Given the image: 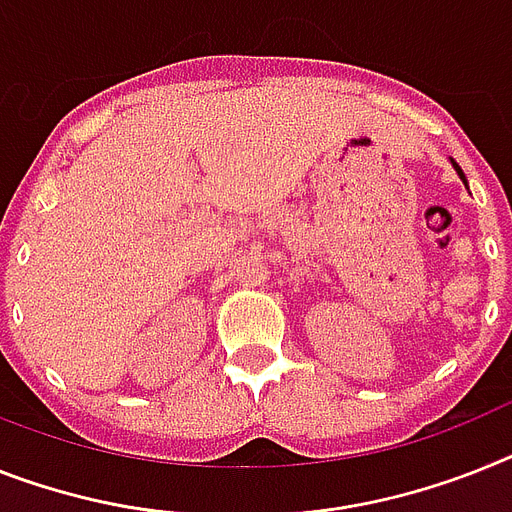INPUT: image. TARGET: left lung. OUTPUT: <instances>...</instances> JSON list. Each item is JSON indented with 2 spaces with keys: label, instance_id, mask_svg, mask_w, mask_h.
<instances>
[{
  "label": "left lung",
  "instance_id": "left-lung-1",
  "mask_svg": "<svg viewBox=\"0 0 512 512\" xmlns=\"http://www.w3.org/2000/svg\"><path fill=\"white\" fill-rule=\"evenodd\" d=\"M450 163H453V169H455V171H458V176H461V182H463V184H466V174H463V171H461V166H458V163H455V161H453V158H450Z\"/></svg>",
  "mask_w": 512,
  "mask_h": 512
}]
</instances>
